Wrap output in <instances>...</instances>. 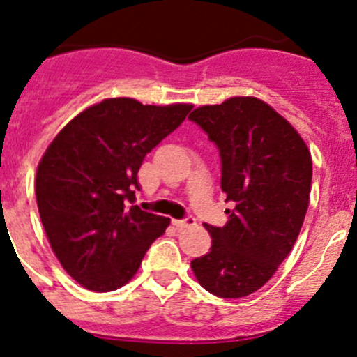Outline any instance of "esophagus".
<instances>
[{
  "instance_id": "obj_1",
  "label": "esophagus",
  "mask_w": 357,
  "mask_h": 357,
  "mask_svg": "<svg viewBox=\"0 0 357 357\" xmlns=\"http://www.w3.org/2000/svg\"><path fill=\"white\" fill-rule=\"evenodd\" d=\"M172 223H174L176 228L183 230V228L193 227V225H195V218L188 216V218H183V220H172Z\"/></svg>"
}]
</instances>
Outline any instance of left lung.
<instances>
[{"mask_svg":"<svg viewBox=\"0 0 357 357\" xmlns=\"http://www.w3.org/2000/svg\"><path fill=\"white\" fill-rule=\"evenodd\" d=\"M216 144L221 190L235 204L225 227L206 225L209 252L192 261L204 289L220 298L258 291L298 238L309 207L312 157L305 141L256 98H230L188 116Z\"/></svg>","mask_w":357,"mask_h":357,"instance_id":"obj_1","label":"left lung"}]
</instances>
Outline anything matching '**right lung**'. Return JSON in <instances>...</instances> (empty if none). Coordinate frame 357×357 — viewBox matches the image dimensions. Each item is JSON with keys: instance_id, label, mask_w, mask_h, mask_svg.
<instances>
[{"instance_id": "add662e5", "label": "right lung", "mask_w": 357, "mask_h": 357, "mask_svg": "<svg viewBox=\"0 0 357 357\" xmlns=\"http://www.w3.org/2000/svg\"><path fill=\"white\" fill-rule=\"evenodd\" d=\"M192 108L105 99L76 115L41 157V223L62 268L83 288L106 293L127 284L169 227V218L132 206L137 172Z\"/></svg>"}]
</instances>
